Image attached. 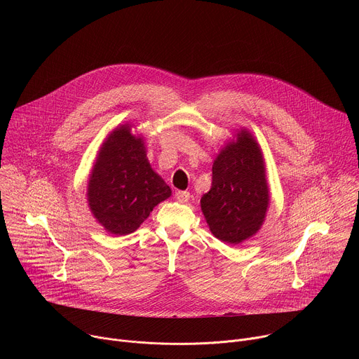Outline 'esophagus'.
<instances>
[{
    "mask_svg": "<svg viewBox=\"0 0 359 359\" xmlns=\"http://www.w3.org/2000/svg\"><path fill=\"white\" fill-rule=\"evenodd\" d=\"M175 196H176V198H177L180 203H186V201H189V198H190V193L186 191V190H177Z\"/></svg>",
    "mask_w": 359,
    "mask_h": 359,
    "instance_id": "esophagus-1",
    "label": "esophagus"
}]
</instances>
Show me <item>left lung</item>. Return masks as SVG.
I'll return each mask as SVG.
<instances>
[{
    "instance_id": "1",
    "label": "left lung",
    "mask_w": 359,
    "mask_h": 359,
    "mask_svg": "<svg viewBox=\"0 0 359 359\" xmlns=\"http://www.w3.org/2000/svg\"><path fill=\"white\" fill-rule=\"evenodd\" d=\"M212 189L200 200L215 237L240 244L257 234L270 204L263 150L247 129L237 130L213 163Z\"/></svg>"
}]
</instances>
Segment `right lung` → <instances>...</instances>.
I'll return each instance as SVG.
<instances>
[{
  "label": "right lung",
  "mask_w": 359,
  "mask_h": 359,
  "mask_svg": "<svg viewBox=\"0 0 359 359\" xmlns=\"http://www.w3.org/2000/svg\"><path fill=\"white\" fill-rule=\"evenodd\" d=\"M170 196L146 158L144 139L132 133L130 123L116 126L100 144L88 180L86 200L96 222L111 234H130Z\"/></svg>",
  "instance_id": "obj_1"
}]
</instances>
